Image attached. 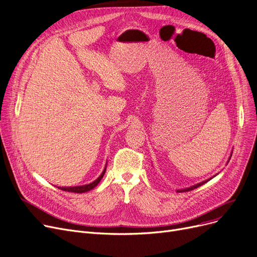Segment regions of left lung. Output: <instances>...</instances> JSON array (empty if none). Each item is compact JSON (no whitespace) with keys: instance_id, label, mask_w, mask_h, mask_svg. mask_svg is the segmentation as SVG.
Returning <instances> with one entry per match:
<instances>
[{"instance_id":"1","label":"left lung","mask_w":257,"mask_h":257,"mask_svg":"<svg viewBox=\"0 0 257 257\" xmlns=\"http://www.w3.org/2000/svg\"><path fill=\"white\" fill-rule=\"evenodd\" d=\"M231 158V157H230ZM229 162V161H228ZM211 179V178H210ZM209 179V180H210ZM209 180H206V181H203V182H201V183H199V184H197V185H193V186H191V187H189V188H185V189H179V190H177V192H186V191H190V190H193V189H195V188H198V187H200V186H202L203 184H205L206 182H208Z\"/></svg>"}]
</instances>
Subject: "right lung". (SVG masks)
<instances>
[{
	"mask_svg": "<svg viewBox=\"0 0 257 257\" xmlns=\"http://www.w3.org/2000/svg\"><path fill=\"white\" fill-rule=\"evenodd\" d=\"M105 168L103 169V172L101 173V175L97 178L94 182L90 183V184H87V185H82V186H75V187H58L59 189H62L64 191H69V192H76V193H82V192H87L91 189H93L95 186L98 185V183L100 182V180L102 179V177L104 176V173H105Z\"/></svg>",
	"mask_w": 257,
	"mask_h": 257,
	"instance_id": "right-lung-1",
	"label": "right lung"
}]
</instances>
